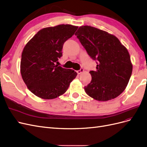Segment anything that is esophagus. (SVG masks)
<instances>
[{"instance_id": "1", "label": "esophagus", "mask_w": 147, "mask_h": 147, "mask_svg": "<svg viewBox=\"0 0 147 147\" xmlns=\"http://www.w3.org/2000/svg\"><path fill=\"white\" fill-rule=\"evenodd\" d=\"M83 71H84L83 69L81 68V69H80V70H77V74H81L82 72H83Z\"/></svg>"}]
</instances>
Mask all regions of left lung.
<instances>
[{
    "label": "left lung",
    "mask_w": 147,
    "mask_h": 147,
    "mask_svg": "<svg viewBox=\"0 0 147 147\" xmlns=\"http://www.w3.org/2000/svg\"><path fill=\"white\" fill-rule=\"evenodd\" d=\"M88 55L97 61L92 80L84 86L86 94L99 101L118 97L125 90L132 71L130 55L117 37L104 30L84 26L75 33Z\"/></svg>",
    "instance_id": "obj_1"
}]
</instances>
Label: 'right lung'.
I'll return each instance as SVG.
<instances>
[{"label":"right lung","instance_id":"1","mask_svg":"<svg viewBox=\"0 0 147 147\" xmlns=\"http://www.w3.org/2000/svg\"><path fill=\"white\" fill-rule=\"evenodd\" d=\"M78 26L60 24L40 30L24 47L21 55L22 78L34 94L44 99L56 98L66 92L77 73L55 64L63 56L64 42Z\"/></svg>","mask_w":147,"mask_h":147}]
</instances>
